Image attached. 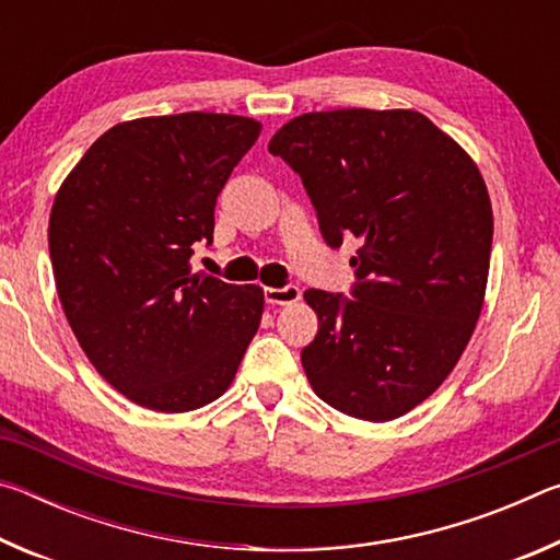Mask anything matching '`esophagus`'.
<instances>
[{
  "mask_svg": "<svg viewBox=\"0 0 560 560\" xmlns=\"http://www.w3.org/2000/svg\"><path fill=\"white\" fill-rule=\"evenodd\" d=\"M264 299L271 306H291L301 299V289L299 287H283V289H264Z\"/></svg>",
  "mask_w": 560,
  "mask_h": 560,
  "instance_id": "1",
  "label": "esophagus"
}]
</instances>
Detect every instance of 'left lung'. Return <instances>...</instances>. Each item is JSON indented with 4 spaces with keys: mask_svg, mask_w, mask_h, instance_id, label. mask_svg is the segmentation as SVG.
<instances>
[{
    "mask_svg": "<svg viewBox=\"0 0 560 560\" xmlns=\"http://www.w3.org/2000/svg\"><path fill=\"white\" fill-rule=\"evenodd\" d=\"M296 170L330 246L360 242L355 299L308 289L318 316L301 350L314 393L385 422L438 390L485 306L494 214L479 167L410 108L303 113L269 140Z\"/></svg>",
    "mask_w": 560,
    "mask_h": 560,
    "instance_id": "left-lung-1",
    "label": "left lung"
}]
</instances>
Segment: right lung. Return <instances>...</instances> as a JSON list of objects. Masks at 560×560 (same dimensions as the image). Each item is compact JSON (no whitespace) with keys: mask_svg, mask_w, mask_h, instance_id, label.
<instances>
[{"mask_svg":"<svg viewBox=\"0 0 560 560\" xmlns=\"http://www.w3.org/2000/svg\"><path fill=\"white\" fill-rule=\"evenodd\" d=\"M261 122L177 113L113 126L56 192V291L91 365L155 412H187L232 385L261 324V287L192 273L214 205Z\"/></svg>","mask_w":560,"mask_h":560,"instance_id":"right-lung-1","label":"right lung"}]
</instances>
